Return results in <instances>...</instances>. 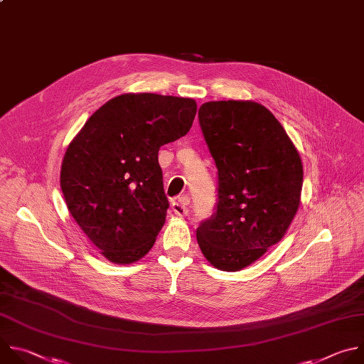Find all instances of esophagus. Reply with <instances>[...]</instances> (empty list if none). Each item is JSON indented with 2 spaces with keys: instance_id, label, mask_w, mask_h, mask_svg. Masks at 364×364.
I'll return each mask as SVG.
<instances>
[{
  "instance_id": "esophagus-1",
  "label": "esophagus",
  "mask_w": 364,
  "mask_h": 364,
  "mask_svg": "<svg viewBox=\"0 0 364 364\" xmlns=\"http://www.w3.org/2000/svg\"><path fill=\"white\" fill-rule=\"evenodd\" d=\"M172 210L179 215V216H185L189 212V199L188 196H179L176 200L172 202Z\"/></svg>"
}]
</instances>
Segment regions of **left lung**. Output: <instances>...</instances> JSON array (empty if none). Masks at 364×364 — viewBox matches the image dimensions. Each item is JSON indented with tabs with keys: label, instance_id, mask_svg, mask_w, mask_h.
<instances>
[{
	"label": "left lung",
	"instance_id": "left-lung-1",
	"mask_svg": "<svg viewBox=\"0 0 364 364\" xmlns=\"http://www.w3.org/2000/svg\"><path fill=\"white\" fill-rule=\"evenodd\" d=\"M198 116L218 168V202L196 240L210 265L240 271L291 225L301 198V158L281 123L257 102H208Z\"/></svg>",
	"mask_w": 364,
	"mask_h": 364
}]
</instances>
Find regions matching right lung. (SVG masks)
<instances>
[{
    "label": "right lung",
    "instance_id": "add662e5",
    "mask_svg": "<svg viewBox=\"0 0 364 364\" xmlns=\"http://www.w3.org/2000/svg\"><path fill=\"white\" fill-rule=\"evenodd\" d=\"M195 114L193 99L126 93L70 141L60 172L65 205L110 262H136L154 247L169 208L158 152L189 132Z\"/></svg>",
    "mask_w": 364,
    "mask_h": 364
}]
</instances>
